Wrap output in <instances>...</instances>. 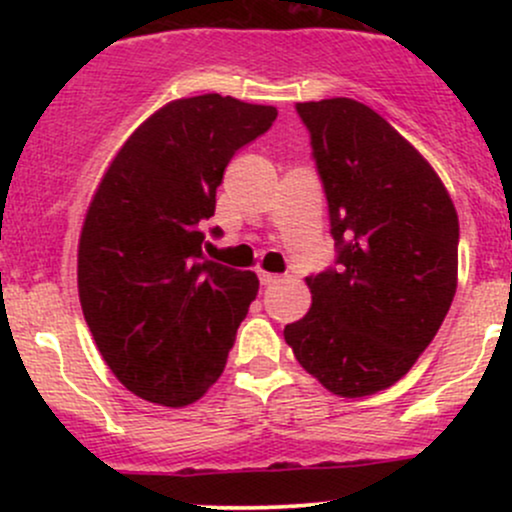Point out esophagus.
<instances>
[{
	"label": "esophagus",
	"instance_id": "obj_1",
	"mask_svg": "<svg viewBox=\"0 0 512 512\" xmlns=\"http://www.w3.org/2000/svg\"><path fill=\"white\" fill-rule=\"evenodd\" d=\"M281 276L279 274H269V272H260V284L262 286H272V284H276V281H279Z\"/></svg>",
	"mask_w": 512,
	"mask_h": 512
}]
</instances>
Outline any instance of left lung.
<instances>
[{
	"label": "left lung",
	"mask_w": 512,
	"mask_h": 512,
	"mask_svg": "<svg viewBox=\"0 0 512 512\" xmlns=\"http://www.w3.org/2000/svg\"><path fill=\"white\" fill-rule=\"evenodd\" d=\"M339 245L308 276L313 305L284 327L293 356L339 397L387 390L436 337L457 289L460 221L431 163L354 98L296 105Z\"/></svg>",
	"instance_id": "obj_1"
}]
</instances>
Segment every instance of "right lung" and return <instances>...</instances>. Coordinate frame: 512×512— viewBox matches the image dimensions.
<instances>
[{
	"mask_svg": "<svg viewBox=\"0 0 512 512\" xmlns=\"http://www.w3.org/2000/svg\"><path fill=\"white\" fill-rule=\"evenodd\" d=\"M272 105L207 93L163 105L120 146L86 209L76 281L113 375L146 402L187 407L226 368L255 301V272L202 257L233 154L267 132Z\"/></svg>",
	"mask_w": 512,
	"mask_h": 512,
	"instance_id": "obj_1",
	"label": "right lung"
}]
</instances>
